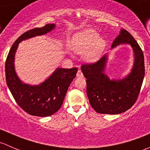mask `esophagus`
Returning <instances> with one entry per match:
<instances>
[{"label": "esophagus", "mask_w": 150, "mask_h": 150, "mask_svg": "<svg viewBox=\"0 0 150 150\" xmlns=\"http://www.w3.org/2000/svg\"><path fill=\"white\" fill-rule=\"evenodd\" d=\"M77 77H78V78H83V72L81 70V69H78V72H77Z\"/></svg>", "instance_id": "obj_1"}]
</instances>
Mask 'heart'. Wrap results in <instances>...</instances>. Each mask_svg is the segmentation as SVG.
I'll return each mask as SVG.
<instances>
[{
	"label": "heart",
	"instance_id": "b5f03b06",
	"mask_svg": "<svg viewBox=\"0 0 150 150\" xmlns=\"http://www.w3.org/2000/svg\"><path fill=\"white\" fill-rule=\"evenodd\" d=\"M69 46L76 54H83L88 50L85 54V59L95 62L103 51L105 41L99 38V35L95 30L88 29L74 35Z\"/></svg>",
	"mask_w": 150,
	"mask_h": 150
}]
</instances>
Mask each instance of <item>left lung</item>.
Instances as JSON below:
<instances>
[{
  "instance_id": "obj_1",
  "label": "left lung",
  "mask_w": 150,
  "mask_h": 150,
  "mask_svg": "<svg viewBox=\"0 0 150 150\" xmlns=\"http://www.w3.org/2000/svg\"><path fill=\"white\" fill-rule=\"evenodd\" d=\"M121 43H129L135 55L132 71L124 79L111 81L104 75L107 55L96 62L86 63L81 66L86 78L89 102L98 113L116 115L124 112L135 104L140 93L145 72L143 51L134 37L123 29L114 40L112 48Z\"/></svg>"
}]
</instances>
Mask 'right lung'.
<instances>
[{"label":"right lung","mask_w":150,"mask_h":150,"mask_svg":"<svg viewBox=\"0 0 150 150\" xmlns=\"http://www.w3.org/2000/svg\"><path fill=\"white\" fill-rule=\"evenodd\" d=\"M55 27L48 24L35 28L19 36L11 48L6 60L5 70L6 83L18 105L28 114L38 117H47L57 112L62 107L69 84L75 78L78 68H58L48 79L39 86L22 83L14 70V54L19 43L25 39L46 34Z\"/></svg>","instance_id":"1"}]
</instances>
